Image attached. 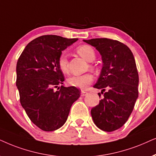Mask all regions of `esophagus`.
Wrapping results in <instances>:
<instances>
[{"mask_svg":"<svg viewBox=\"0 0 156 156\" xmlns=\"http://www.w3.org/2000/svg\"><path fill=\"white\" fill-rule=\"evenodd\" d=\"M87 94H88V93L86 92V91H84V90H82L81 91V96H85V95H86Z\"/></svg>","mask_w":156,"mask_h":156,"instance_id":"obj_1","label":"esophagus"}]
</instances>
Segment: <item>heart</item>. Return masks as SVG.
Here are the masks:
<instances>
[{
    "label": "heart",
    "instance_id": "heart-1",
    "mask_svg": "<svg viewBox=\"0 0 156 156\" xmlns=\"http://www.w3.org/2000/svg\"><path fill=\"white\" fill-rule=\"evenodd\" d=\"M77 53L88 62H92L95 58L94 49L88 45H82L77 48ZM58 67L63 73L68 72V60L65 53H62L58 58ZM93 76L91 73H86L80 76H72L68 79V83L70 86L77 87L82 89L86 88L93 81Z\"/></svg>",
    "mask_w": 156,
    "mask_h": 156
}]
</instances>
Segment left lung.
<instances>
[{"label":"left lung","instance_id":"8db88e82","mask_svg":"<svg viewBox=\"0 0 156 156\" xmlns=\"http://www.w3.org/2000/svg\"><path fill=\"white\" fill-rule=\"evenodd\" d=\"M101 55L103 68L93 87L101 89L103 98L91 109L95 126L112 132L121 128L131 114L138 97V73L129 48L108 38L83 40ZM101 93H98L101 97Z\"/></svg>","mask_w":156,"mask_h":156}]
</instances>
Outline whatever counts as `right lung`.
Listing matches in <instances>:
<instances>
[{"instance_id":"right-lung-1","label":"right lung","mask_w":156,"mask_h":156,"mask_svg":"<svg viewBox=\"0 0 156 156\" xmlns=\"http://www.w3.org/2000/svg\"><path fill=\"white\" fill-rule=\"evenodd\" d=\"M77 41L55 35L40 36L26 45L18 60L16 86L20 104L31 121L44 131L62 127L80 95L74 86L57 87L65 80L58 67L60 55Z\"/></svg>"}]
</instances>
